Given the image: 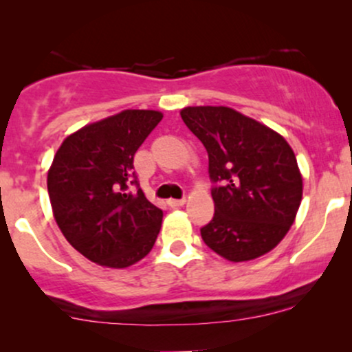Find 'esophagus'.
<instances>
[{"label": "esophagus", "mask_w": 352, "mask_h": 352, "mask_svg": "<svg viewBox=\"0 0 352 352\" xmlns=\"http://www.w3.org/2000/svg\"><path fill=\"white\" fill-rule=\"evenodd\" d=\"M185 204V199H168L167 200V205L172 208H177V207H182V205Z\"/></svg>", "instance_id": "34e87169"}]
</instances>
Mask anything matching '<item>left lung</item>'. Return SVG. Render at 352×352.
I'll return each instance as SVG.
<instances>
[{"instance_id": "left-lung-1", "label": "left lung", "mask_w": 352, "mask_h": 352, "mask_svg": "<svg viewBox=\"0 0 352 352\" xmlns=\"http://www.w3.org/2000/svg\"><path fill=\"white\" fill-rule=\"evenodd\" d=\"M185 125L208 153L215 215L200 228L205 245L230 261L273 250L293 225L302 179L288 142L230 107H185Z\"/></svg>"}]
</instances>
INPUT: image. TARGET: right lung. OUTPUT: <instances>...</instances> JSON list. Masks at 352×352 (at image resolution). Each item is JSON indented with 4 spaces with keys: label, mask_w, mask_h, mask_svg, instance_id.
Masks as SVG:
<instances>
[{
    "label": "right lung",
    "mask_w": 352,
    "mask_h": 352,
    "mask_svg": "<svg viewBox=\"0 0 352 352\" xmlns=\"http://www.w3.org/2000/svg\"><path fill=\"white\" fill-rule=\"evenodd\" d=\"M157 111H124L67 137L47 173L56 223L80 254L109 268L152 250L164 212L145 199L134 155L162 120ZM132 184L137 194L130 192Z\"/></svg>",
    "instance_id": "right-lung-1"
}]
</instances>
